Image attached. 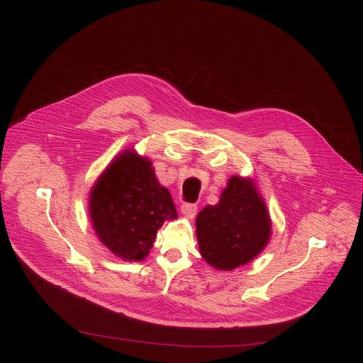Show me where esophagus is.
<instances>
[{"mask_svg":"<svg viewBox=\"0 0 363 363\" xmlns=\"http://www.w3.org/2000/svg\"><path fill=\"white\" fill-rule=\"evenodd\" d=\"M181 212L186 218H194L196 213H197V206L193 204V203H184L181 206Z\"/></svg>","mask_w":363,"mask_h":363,"instance_id":"obj_1","label":"esophagus"}]
</instances>
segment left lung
<instances>
[{
	"mask_svg": "<svg viewBox=\"0 0 363 363\" xmlns=\"http://www.w3.org/2000/svg\"><path fill=\"white\" fill-rule=\"evenodd\" d=\"M201 257L218 271L250 263L268 245L272 220L252 178L233 175L218 204L206 206L196 219Z\"/></svg>",
	"mask_w": 363,
	"mask_h": 363,
	"instance_id": "8db88e82",
	"label": "left lung"
}]
</instances>
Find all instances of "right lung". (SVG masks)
I'll return each mask as SVG.
<instances>
[{
    "label": "right lung",
    "instance_id": "1",
    "mask_svg": "<svg viewBox=\"0 0 363 363\" xmlns=\"http://www.w3.org/2000/svg\"><path fill=\"white\" fill-rule=\"evenodd\" d=\"M88 211L95 235L128 262L144 260L163 222L178 218L151 160L133 148L121 151L94 182Z\"/></svg>",
    "mask_w": 363,
    "mask_h": 363
}]
</instances>
